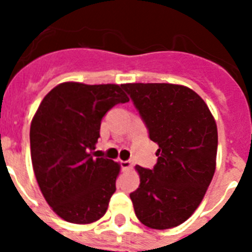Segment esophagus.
Returning <instances> with one entry per match:
<instances>
[{"mask_svg":"<svg viewBox=\"0 0 252 252\" xmlns=\"http://www.w3.org/2000/svg\"><path fill=\"white\" fill-rule=\"evenodd\" d=\"M120 165L124 170H130L132 168V162L130 160H120Z\"/></svg>","mask_w":252,"mask_h":252,"instance_id":"obj_1","label":"esophagus"}]
</instances>
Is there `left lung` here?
I'll use <instances>...</instances> for the list:
<instances>
[{
    "instance_id": "8db88e82",
    "label": "left lung",
    "mask_w": 252,
    "mask_h": 252,
    "mask_svg": "<svg viewBox=\"0 0 252 252\" xmlns=\"http://www.w3.org/2000/svg\"><path fill=\"white\" fill-rule=\"evenodd\" d=\"M157 142L153 169L137 165L139 188L130 194L140 222L155 230L179 226L203 199L216 170L217 126L206 102L188 87L122 84Z\"/></svg>"
}]
</instances>
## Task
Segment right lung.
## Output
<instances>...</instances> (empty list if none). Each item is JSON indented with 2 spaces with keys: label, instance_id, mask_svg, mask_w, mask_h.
<instances>
[{
  "label": "right lung",
  "instance_id": "obj_1",
  "mask_svg": "<svg viewBox=\"0 0 252 252\" xmlns=\"http://www.w3.org/2000/svg\"><path fill=\"white\" fill-rule=\"evenodd\" d=\"M126 102L122 86L65 82L40 103L30 127L31 161L45 201L64 221L92 223L106 213L120 165L91 151L103 116Z\"/></svg>",
  "mask_w": 252,
  "mask_h": 252
}]
</instances>
